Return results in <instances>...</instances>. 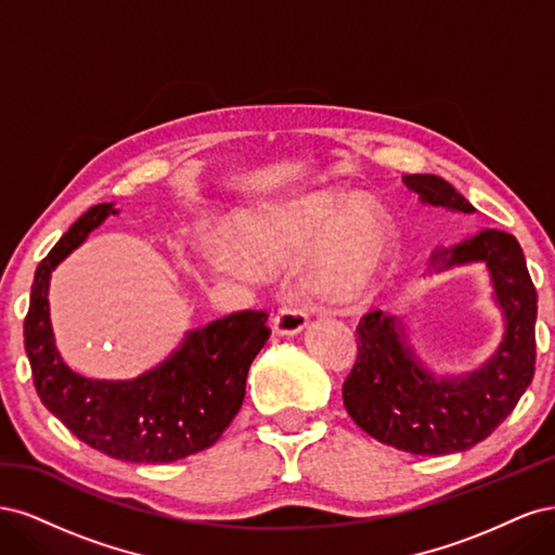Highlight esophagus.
<instances>
[{
    "label": "esophagus",
    "mask_w": 555,
    "mask_h": 555,
    "mask_svg": "<svg viewBox=\"0 0 555 555\" xmlns=\"http://www.w3.org/2000/svg\"><path fill=\"white\" fill-rule=\"evenodd\" d=\"M306 324H308V312L304 308H298L296 304H289V300L287 304H282L271 319L273 331L280 335H294L298 331H304Z\"/></svg>",
    "instance_id": "34e87169"
}]
</instances>
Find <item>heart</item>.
I'll list each match as a JSON object with an SVG mask.
<instances>
[{"label":"heart","instance_id":"1","mask_svg":"<svg viewBox=\"0 0 555 555\" xmlns=\"http://www.w3.org/2000/svg\"><path fill=\"white\" fill-rule=\"evenodd\" d=\"M334 227L312 263V289L333 304H345L367 278L382 243L379 215L347 194H319L273 220L247 231L245 255L263 266H284L308 251L330 224ZM220 271H233L238 261L229 251L215 255Z\"/></svg>","mask_w":555,"mask_h":555}]
</instances>
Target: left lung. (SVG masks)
I'll return each instance as SVG.
<instances>
[{
	"mask_svg": "<svg viewBox=\"0 0 555 555\" xmlns=\"http://www.w3.org/2000/svg\"><path fill=\"white\" fill-rule=\"evenodd\" d=\"M402 182L433 206L475 212L473 204L438 176H402ZM433 259L447 266L486 261L507 333L495 357L463 379H433L402 347L405 333L382 310L367 312L359 326V354L343 384L349 416L371 438L416 456L465 451L505 422L534 375L537 292L524 249L507 231L486 229Z\"/></svg>",
	"mask_w": 555,
	"mask_h": 555,
	"instance_id": "1",
	"label": "left lung"
}]
</instances>
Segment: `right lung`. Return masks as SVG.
I'll use <instances>...</instances> for the list:
<instances>
[{
  "label": "right lung",
  "instance_id": "1",
  "mask_svg": "<svg viewBox=\"0 0 555 555\" xmlns=\"http://www.w3.org/2000/svg\"><path fill=\"white\" fill-rule=\"evenodd\" d=\"M80 215L39 263L25 317V351L43 405L78 440L129 463H171L212 447L238 414L251 361L271 338L268 312L241 310L188 335L176 354L131 382H96L66 367L48 322L50 271L106 220Z\"/></svg>",
  "mask_w": 555,
  "mask_h": 555
}]
</instances>
